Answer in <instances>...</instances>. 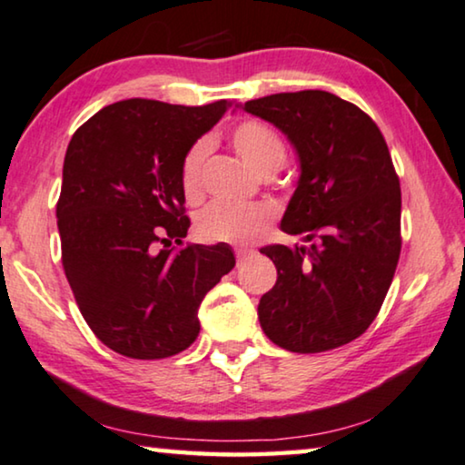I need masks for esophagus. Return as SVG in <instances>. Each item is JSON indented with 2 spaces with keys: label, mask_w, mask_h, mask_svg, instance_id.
<instances>
[{
  "label": "esophagus",
  "mask_w": 465,
  "mask_h": 465,
  "mask_svg": "<svg viewBox=\"0 0 465 465\" xmlns=\"http://www.w3.org/2000/svg\"><path fill=\"white\" fill-rule=\"evenodd\" d=\"M249 253H252V249H249V247H243V245L234 247V255H237L239 262H243Z\"/></svg>",
  "instance_id": "esophagus-1"
}]
</instances>
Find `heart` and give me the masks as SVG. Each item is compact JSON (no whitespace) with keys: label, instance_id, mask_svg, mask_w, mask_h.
<instances>
[{"label":"heart","instance_id":"heart-1","mask_svg":"<svg viewBox=\"0 0 465 465\" xmlns=\"http://www.w3.org/2000/svg\"><path fill=\"white\" fill-rule=\"evenodd\" d=\"M232 146L245 163L262 176H268L285 163L287 146L277 130L264 121L245 119L232 127ZM210 144L197 140L184 153L180 163V186L186 199H197L203 188V165ZM272 213L264 205L213 201L197 216V234L207 243H247L258 237L271 222Z\"/></svg>","mask_w":465,"mask_h":465}]
</instances>
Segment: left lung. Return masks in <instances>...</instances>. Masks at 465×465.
I'll return each instance as SVG.
<instances>
[{
	"mask_svg": "<svg viewBox=\"0 0 465 465\" xmlns=\"http://www.w3.org/2000/svg\"><path fill=\"white\" fill-rule=\"evenodd\" d=\"M300 157V180L281 228L311 245H266L277 282L262 295L260 325L289 352L314 354L367 331L401 255V183L375 121L322 90L249 100Z\"/></svg>",
	"mask_w": 465,
	"mask_h": 465,
	"instance_id": "left-lung-1",
	"label": "left lung"
}]
</instances>
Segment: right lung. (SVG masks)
I'll return each instance as SVG.
<instances>
[{"label":"right lung","instance_id":"add662e5","mask_svg":"<svg viewBox=\"0 0 465 465\" xmlns=\"http://www.w3.org/2000/svg\"><path fill=\"white\" fill-rule=\"evenodd\" d=\"M232 103L203 106L132 98L73 134L56 203L63 268L96 338L154 361L197 340L205 293L234 268L232 249L183 244L180 163Z\"/></svg>","mask_w":465,"mask_h":465}]
</instances>
